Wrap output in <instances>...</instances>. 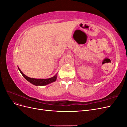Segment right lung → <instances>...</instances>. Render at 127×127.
<instances>
[{"label": "right lung", "instance_id": "add662e5", "mask_svg": "<svg viewBox=\"0 0 127 127\" xmlns=\"http://www.w3.org/2000/svg\"><path fill=\"white\" fill-rule=\"evenodd\" d=\"M18 68V70H20L22 75L23 76L28 80V82L30 83H32V84L36 86H44V85H47L49 84H50L51 83H53L55 82L56 79H57V74H56L55 76L51 78H48V79H36V78H30L29 77L26 76L25 75H24L23 73L22 72V71L20 70V69Z\"/></svg>", "mask_w": 127, "mask_h": 127}]
</instances>
